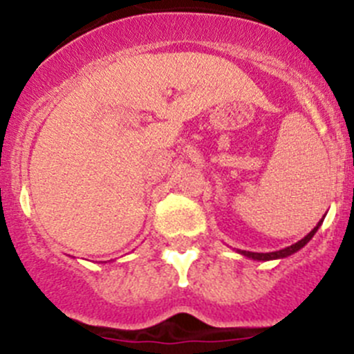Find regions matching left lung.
<instances>
[{
	"instance_id": "left-lung-1",
	"label": "left lung",
	"mask_w": 354,
	"mask_h": 354,
	"mask_svg": "<svg viewBox=\"0 0 354 354\" xmlns=\"http://www.w3.org/2000/svg\"><path fill=\"white\" fill-rule=\"evenodd\" d=\"M322 223H324V219H320V221H318V225L315 226V228L311 230V232L308 233V235L304 236V239H301L299 242L292 243V245L286 247V249L275 250V252H250V250H240V249H239V250H236V252L242 254V256H245V257H249V259H254V261H273V259H283V257L292 256L294 252H297V250L303 249V247L306 245V243L310 242L311 239H313V235H315V233L318 232V228H320V226H322Z\"/></svg>"
}]
</instances>
